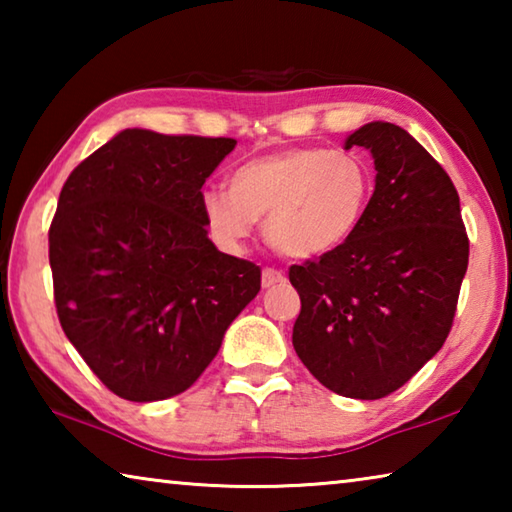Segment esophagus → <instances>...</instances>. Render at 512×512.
Instances as JSON below:
<instances>
[{"label": "esophagus", "instance_id": "34e87169", "mask_svg": "<svg viewBox=\"0 0 512 512\" xmlns=\"http://www.w3.org/2000/svg\"><path fill=\"white\" fill-rule=\"evenodd\" d=\"M284 280H287V277H284L282 271H277V268H264L262 271V287L264 289H271V287H275V284H280Z\"/></svg>", "mask_w": 512, "mask_h": 512}]
</instances>
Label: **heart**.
I'll return each instance as SVG.
<instances>
[{
	"instance_id": "obj_1",
	"label": "heart",
	"mask_w": 512,
	"mask_h": 512,
	"mask_svg": "<svg viewBox=\"0 0 512 512\" xmlns=\"http://www.w3.org/2000/svg\"><path fill=\"white\" fill-rule=\"evenodd\" d=\"M225 189L201 194L205 225L221 246L239 248L264 216V237L277 253L314 259L339 250L359 230L372 173L354 153L296 146L241 162Z\"/></svg>"
}]
</instances>
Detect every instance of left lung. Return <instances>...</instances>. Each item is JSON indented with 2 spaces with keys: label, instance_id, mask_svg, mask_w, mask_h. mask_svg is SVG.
I'll use <instances>...</instances> for the list:
<instances>
[{
  "label": "left lung",
  "instance_id": "1",
  "mask_svg": "<svg viewBox=\"0 0 512 512\" xmlns=\"http://www.w3.org/2000/svg\"><path fill=\"white\" fill-rule=\"evenodd\" d=\"M352 146L375 160V192L350 241L291 266L302 305L293 348L329 391L379 400L443 348L470 241L454 183L404 128L370 121Z\"/></svg>",
  "mask_w": 512,
  "mask_h": 512
}]
</instances>
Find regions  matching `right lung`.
<instances>
[{"instance_id": "add662e5", "label": "right lung", "mask_w": 512, "mask_h": 512, "mask_svg": "<svg viewBox=\"0 0 512 512\" xmlns=\"http://www.w3.org/2000/svg\"><path fill=\"white\" fill-rule=\"evenodd\" d=\"M235 146L126 128L63 185L49 228L58 318L124 400L187 391L262 287L259 266L212 244L201 210V187Z\"/></svg>"}]
</instances>
